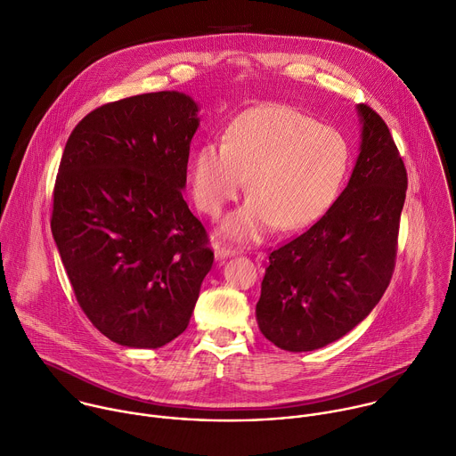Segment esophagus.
Wrapping results in <instances>:
<instances>
[{"instance_id": "34e87169", "label": "esophagus", "mask_w": 456, "mask_h": 456, "mask_svg": "<svg viewBox=\"0 0 456 456\" xmlns=\"http://www.w3.org/2000/svg\"><path fill=\"white\" fill-rule=\"evenodd\" d=\"M237 253H239L237 249H232V248H219V246H216V258H217V260H224V258H228V256L237 255Z\"/></svg>"}]
</instances>
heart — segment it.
<instances>
[{
	"mask_svg": "<svg viewBox=\"0 0 456 456\" xmlns=\"http://www.w3.org/2000/svg\"><path fill=\"white\" fill-rule=\"evenodd\" d=\"M348 161L338 129L291 106H258L230 124L223 143L207 142L196 151L192 198L203 214L217 217L248 179L251 198L221 223L219 233L256 242L275 226L295 232L314 224L336 201Z\"/></svg>",
	"mask_w": 456,
	"mask_h": 456,
	"instance_id": "1",
	"label": "heart"
}]
</instances>
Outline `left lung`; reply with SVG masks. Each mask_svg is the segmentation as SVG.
Wrapping results in <instances>:
<instances>
[{
    "mask_svg": "<svg viewBox=\"0 0 456 456\" xmlns=\"http://www.w3.org/2000/svg\"><path fill=\"white\" fill-rule=\"evenodd\" d=\"M361 143L345 191L323 217L269 255L256 302L260 332L282 350L322 348L385 295L408 177L383 118L357 104Z\"/></svg>",
    "mask_w": 456,
    "mask_h": 456,
    "instance_id": "left-lung-1",
    "label": "left lung"
}]
</instances>
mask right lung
<instances>
[{
  "mask_svg": "<svg viewBox=\"0 0 456 456\" xmlns=\"http://www.w3.org/2000/svg\"><path fill=\"white\" fill-rule=\"evenodd\" d=\"M198 113L181 91L122 99L84 117L62 152L52 235L78 305L124 346L183 332L214 264L181 192Z\"/></svg>",
  "mask_w": 456,
  "mask_h": 456,
  "instance_id": "1",
  "label": "right lung"
}]
</instances>
